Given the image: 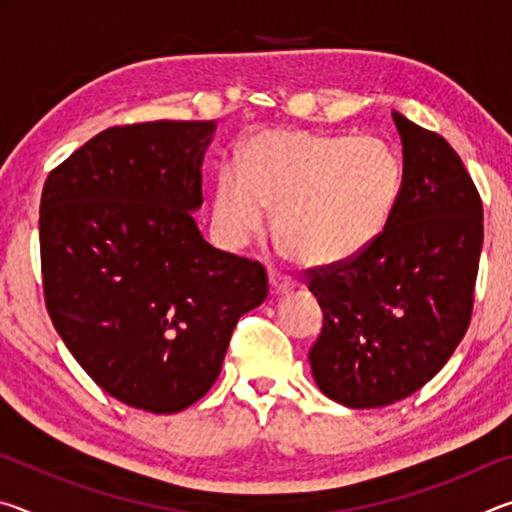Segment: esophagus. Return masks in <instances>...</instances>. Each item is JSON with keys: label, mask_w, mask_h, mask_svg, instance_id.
Returning a JSON list of instances; mask_svg holds the SVG:
<instances>
[{"label": "esophagus", "mask_w": 512, "mask_h": 512, "mask_svg": "<svg viewBox=\"0 0 512 512\" xmlns=\"http://www.w3.org/2000/svg\"><path fill=\"white\" fill-rule=\"evenodd\" d=\"M268 284H271V293H275V296H284V293L296 289V280H291V277L280 275L275 271L268 273Z\"/></svg>", "instance_id": "esophagus-1"}]
</instances>
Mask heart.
<instances>
[{"mask_svg": "<svg viewBox=\"0 0 512 512\" xmlns=\"http://www.w3.org/2000/svg\"><path fill=\"white\" fill-rule=\"evenodd\" d=\"M402 178L400 155L379 137L262 131L244 144V164L228 160L216 173L212 225L239 250L275 207V232L302 264H343L386 230Z\"/></svg>", "mask_w": 512, "mask_h": 512, "instance_id": "b5f03b06", "label": "heart"}]
</instances>
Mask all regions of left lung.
I'll list each match as a JSON object with an SVG mask.
<instances>
[{
    "label": "left lung",
    "mask_w": 512,
    "mask_h": 512,
    "mask_svg": "<svg viewBox=\"0 0 512 512\" xmlns=\"http://www.w3.org/2000/svg\"><path fill=\"white\" fill-rule=\"evenodd\" d=\"M404 178L386 230L366 253L311 271L323 329L309 350L329 400L379 409L427 384L467 332L483 205L445 137L393 112Z\"/></svg>",
    "instance_id": "obj_1"
}]
</instances>
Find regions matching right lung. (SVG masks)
I'll return each mask as SVG.
<instances>
[{"label": "right lung", "instance_id": "right-lung-1", "mask_svg": "<svg viewBox=\"0 0 512 512\" xmlns=\"http://www.w3.org/2000/svg\"><path fill=\"white\" fill-rule=\"evenodd\" d=\"M214 121H146L92 137L40 201L45 302L108 395L178 413L219 377L232 329L262 305V264L207 244L203 158Z\"/></svg>", "mask_w": 512, "mask_h": 512}]
</instances>
